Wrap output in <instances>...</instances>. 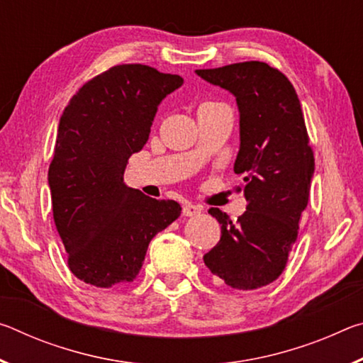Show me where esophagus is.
<instances>
[{
	"mask_svg": "<svg viewBox=\"0 0 363 363\" xmlns=\"http://www.w3.org/2000/svg\"><path fill=\"white\" fill-rule=\"evenodd\" d=\"M200 213H201V206H199V205L187 203V205H184V208H182V214H184V216H186V218L199 216Z\"/></svg>",
	"mask_w": 363,
	"mask_h": 363,
	"instance_id": "34e87169",
	"label": "esophagus"
}]
</instances>
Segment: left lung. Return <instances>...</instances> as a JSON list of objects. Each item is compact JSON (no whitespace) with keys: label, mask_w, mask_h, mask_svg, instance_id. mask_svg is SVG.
<instances>
[{"label":"left lung","mask_w":363,"mask_h":363,"mask_svg":"<svg viewBox=\"0 0 363 363\" xmlns=\"http://www.w3.org/2000/svg\"><path fill=\"white\" fill-rule=\"evenodd\" d=\"M235 96L240 110L242 174L247 211L237 223L218 208L220 240L203 256L211 274L235 290H256L277 280L298 238L309 201L314 150L296 91L284 73L259 60L195 70Z\"/></svg>","instance_id":"left-lung-1"}]
</instances>
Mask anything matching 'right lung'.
<instances>
[{"mask_svg": "<svg viewBox=\"0 0 363 363\" xmlns=\"http://www.w3.org/2000/svg\"><path fill=\"white\" fill-rule=\"evenodd\" d=\"M181 84L179 75L149 65H115L84 83L60 116L48 181L67 264L84 284L133 281L152 238L181 216L177 201L123 182L160 102Z\"/></svg>", "mask_w": 363, "mask_h": 363, "instance_id": "1", "label": "right lung"}]
</instances>
